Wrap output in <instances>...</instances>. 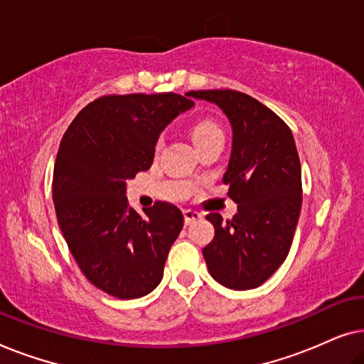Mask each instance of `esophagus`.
<instances>
[{"label":"esophagus","instance_id":"34e87169","mask_svg":"<svg viewBox=\"0 0 364 364\" xmlns=\"http://www.w3.org/2000/svg\"><path fill=\"white\" fill-rule=\"evenodd\" d=\"M183 218H186V223H192L193 220H198V218H202V213H198L197 210H192V208H186L183 210Z\"/></svg>","mask_w":364,"mask_h":364}]
</instances>
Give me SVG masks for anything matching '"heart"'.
I'll return each mask as SVG.
<instances>
[{"label":"heart","mask_w":364,"mask_h":364,"mask_svg":"<svg viewBox=\"0 0 364 364\" xmlns=\"http://www.w3.org/2000/svg\"><path fill=\"white\" fill-rule=\"evenodd\" d=\"M191 137L193 144H196V147L198 149L205 142L212 141V139L223 137V132L220 126H218L215 121H212V119H200V121H197L192 126ZM161 147H162V139H159L156 142V152L161 151Z\"/></svg>","instance_id":"b5f03b06"}]
</instances>
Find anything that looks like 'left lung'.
<instances>
[{"label":"left lung","mask_w":364,"mask_h":364,"mask_svg":"<svg viewBox=\"0 0 364 364\" xmlns=\"http://www.w3.org/2000/svg\"><path fill=\"white\" fill-rule=\"evenodd\" d=\"M217 104L232 124L233 142L223 183L238 205L222 223L208 213L215 237L203 248L207 268L220 285L250 290L285 262L301 208V166L290 127L257 99L233 89L191 91Z\"/></svg>","instance_id":"1"}]
</instances>
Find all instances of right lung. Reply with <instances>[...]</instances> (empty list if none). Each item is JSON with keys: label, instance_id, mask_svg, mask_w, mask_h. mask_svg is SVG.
<instances>
[{"label": "right lung", "instance_id": "right-lung-1", "mask_svg": "<svg viewBox=\"0 0 364 364\" xmlns=\"http://www.w3.org/2000/svg\"><path fill=\"white\" fill-rule=\"evenodd\" d=\"M176 92L112 94L87 104L64 132L53 173L59 228L84 277L107 295L132 300L162 280L183 225L176 205L129 207L127 178L147 171L168 122L193 106Z\"/></svg>", "mask_w": 364, "mask_h": 364}]
</instances>
